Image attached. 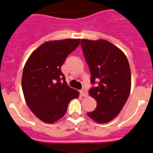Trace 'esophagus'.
<instances>
[{"instance_id": "34e87169", "label": "esophagus", "mask_w": 153, "mask_h": 153, "mask_svg": "<svg viewBox=\"0 0 153 153\" xmlns=\"http://www.w3.org/2000/svg\"><path fill=\"white\" fill-rule=\"evenodd\" d=\"M81 94L83 97H87L88 96L87 90H86V89H85V88H83V89L81 90Z\"/></svg>"}]
</instances>
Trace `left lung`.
Wrapping results in <instances>:
<instances>
[{
	"label": "left lung",
	"mask_w": 153,
	"mask_h": 153,
	"mask_svg": "<svg viewBox=\"0 0 153 153\" xmlns=\"http://www.w3.org/2000/svg\"><path fill=\"white\" fill-rule=\"evenodd\" d=\"M81 45L91 83L98 82L89 91L97 101V107L87 115L96 123H107L120 114L131 93L129 62L120 48L105 39H82Z\"/></svg>",
	"instance_id": "obj_1"
}]
</instances>
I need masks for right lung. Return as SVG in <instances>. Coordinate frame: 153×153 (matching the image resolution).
I'll list each match as a JSON object with an SVG mask.
<instances>
[{
    "mask_svg": "<svg viewBox=\"0 0 153 153\" xmlns=\"http://www.w3.org/2000/svg\"><path fill=\"white\" fill-rule=\"evenodd\" d=\"M80 42V39L47 41L25 62L22 75L25 102L44 123L52 124L60 120L70 100L79 97V91L68 86L61 67ZM62 79L63 82H60Z\"/></svg>",
    "mask_w": 153,
    "mask_h": 153,
    "instance_id": "1",
    "label": "right lung"
}]
</instances>
